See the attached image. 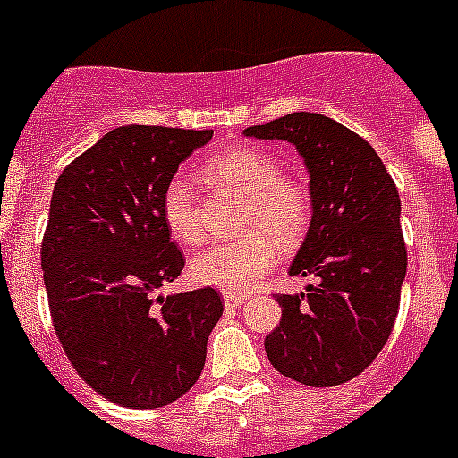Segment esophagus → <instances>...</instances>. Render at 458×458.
Wrapping results in <instances>:
<instances>
[{
    "label": "esophagus",
    "mask_w": 458,
    "mask_h": 458,
    "mask_svg": "<svg viewBox=\"0 0 458 458\" xmlns=\"http://www.w3.org/2000/svg\"><path fill=\"white\" fill-rule=\"evenodd\" d=\"M222 298H225V307H238V305H242V302L248 301L250 295H245V293H225Z\"/></svg>",
    "instance_id": "obj_1"
}]
</instances>
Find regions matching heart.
Segmentation results:
<instances>
[{"instance_id": "heart-1", "label": "heart", "mask_w": 458, "mask_h": 458, "mask_svg": "<svg viewBox=\"0 0 458 458\" xmlns=\"http://www.w3.org/2000/svg\"><path fill=\"white\" fill-rule=\"evenodd\" d=\"M204 174L217 190L248 197L250 208L242 216V232H250V236L210 245L192 257L190 275L201 286L242 293L275 264V240L282 248H293L305 236L310 197L298 181L286 179L282 163L264 148H232L208 160ZM163 217L176 241L194 245L206 236L204 206L192 183L181 174L165 185Z\"/></svg>"}]
</instances>
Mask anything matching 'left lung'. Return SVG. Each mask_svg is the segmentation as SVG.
<instances>
[{"instance_id":"1","label":"left lung","mask_w":458,"mask_h":458,"mask_svg":"<svg viewBox=\"0 0 458 458\" xmlns=\"http://www.w3.org/2000/svg\"><path fill=\"white\" fill-rule=\"evenodd\" d=\"M242 135L289 141L310 174L311 222L289 273L318 284L277 295L266 355L302 386H342L374 362L399 311L408 259L396 185L369 141L323 114L293 112Z\"/></svg>"}]
</instances>
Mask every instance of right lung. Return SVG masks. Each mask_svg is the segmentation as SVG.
I'll use <instances>...</instances> for the list:
<instances>
[{"label":"right lung","instance_id":"add662e5","mask_svg":"<svg viewBox=\"0 0 458 458\" xmlns=\"http://www.w3.org/2000/svg\"><path fill=\"white\" fill-rule=\"evenodd\" d=\"M213 131L123 125L56 179L40 266L71 365L107 402L163 408L199 380L222 317L216 289L160 295L185 261L169 238L163 192Z\"/></svg>","mask_w":458,"mask_h":458}]
</instances>
